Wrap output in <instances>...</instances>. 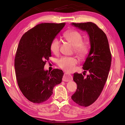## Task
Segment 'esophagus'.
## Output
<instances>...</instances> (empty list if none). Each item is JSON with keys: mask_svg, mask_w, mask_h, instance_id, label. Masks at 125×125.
<instances>
[{"mask_svg": "<svg viewBox=\"0 0 125 125\" xmlns=\"http://www.w3.org/2000/svg\"><path fill=\"white\" fill-rule=\"evenodd\" d=\"M73 78L72 76L68 73H65L64 74V75L63 77V81L64 82H69L72 80Z\"/></svg>", "mask_w": 125, "mask_h": 125, "instance_id": "1", "label": "esophagus"}]
</instances>
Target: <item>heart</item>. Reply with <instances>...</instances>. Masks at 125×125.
Listing matches in <instances>:
<instances>
[{"label":"heart","mask_w":125,"mask_h":125,"mask_svg":"<svg viewBox=\"0 0 125 125\" xmlns=\"http://www.w3.org/2000/svg\"><path fill=\"white\" fill-rule=\"evenodd\" d=\"M65 41L73 46L74 52L81 58H84L89 52V45L87 42L83 41V36L81 33L75 30L67 31L63 36ZM50 50L53 53L58 54L60 51V42L59 40L54 38L50 44ZM78 60L75 57H62L57 61V64L61 68L67 71H72L74 69L75 65Z\"/></svg>","instance_id":"heart-1"}]
</instances>
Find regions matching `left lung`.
Segmentation results:
<instances>
[{
    "label": "left lung",
    "instance_id": "obj_1",
    "mask_svg": "<svg viewBox=\"0 0 125 125\" xmlns=\"http://www.w3.org/2000/svg\"><path fill=\"white\" fill-rule=\"evenodd\" d=\"M72 25L86 31L89 36L91 47L83 68V75L86 71L90 74L85 78L82 73L74 74L77 89L71 98L77 104L87 107L98 99L103 91L110 68L111 54L106 35L95 24L73 22Z\"/></svg>",
    "mask_w": 125,
    "mask_h": 125
}]
</instances>
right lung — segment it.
I'll return each instance as SVG.
<instances>
[{
  "label": "right lung",
  "mask_w": 125,
  "mask_h": 125,
  "mask_svg": "<svg viewBox=\"0 0 125 125\" xmlns=\"http://www.w3.org/2000/svg\"><path fill=\"white\" fill-rule=\"evenodd\" d=\"M65 23H42L22 35L17 48L14 66L17 83L27 100L40 104L47 101L55 86L62 82V70H44L51 56L50 44Z\"/></svg>",
  "instance_id": "right-lung-1"
}]
</instances>
